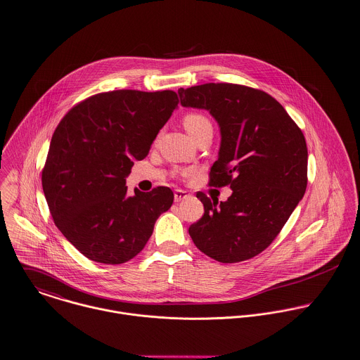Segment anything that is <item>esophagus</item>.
Returning <instances> with one entry per match:
<instances>
[{
	"mask_svg": "<svg viewBox=\"0 0 360 360\" xmlns=\"http://www.w3.org/2000/svg\"><path fill=\"white\" fill-rule=\"evenodd\" d=\"M189 195H188V192L186 191H184V189H176L175 192H174V200L178 203V202H181V200H184V199H186Z\"/></svg>",
	"mask_w": 360,
	"mask_h": 360,
	"instance_id": "1",
	"label": "esophagus"
}]
</instances>
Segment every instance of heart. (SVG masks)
<instances>
[{"mask_svg":"<svg viewBox=\"0 0 360 360\" xmlns=\"http://www.w3.org/2000/svg\"><path fill=\"white\" fill-rule=\"evenodd\" d=\"M184 127L191 134V136L195 138L200 131L212 127V122L206 115L200 112H189L184 117Z\"/></svg>","mask_w":360,"mask_h":360,"instance_id":"heart-1","label":"heart"}]
</instances>
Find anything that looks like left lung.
<instances>
[{
    "label": "left lung",
    "instance_id": "left-lung-1",
    "mask_svg": "<svg viewBox=\"0 0 360 360\" xmlns=\"http://www.w3.org/2000/svg\"><path fill=\"white\" fill-rule=\"evenodd\" d=\"M184 107L205 108L221 131L210 186H229L226 202L196 198L203 217L189 226L199 250L219 263L249 260L281 232L307 186V146L285 108L263 90L205 83L179 89Z\"/></svg>",
    "mask_w": 360,
    "mask_h": 360
}]
</instances>
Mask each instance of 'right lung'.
I'll return each instance as SVG.
<instances>
[{
  "label": "right lung",
  "instance_id": "1",
  "mask_svg": "<svg viewBox=\"0 0 360 360\" xmlns=\"http://www.w3.org/2000/svg\"><path fill=\"white\" fill-rule=\"evenodd\" d=\"M172 90H112L77 103L58 124L41 171L57 228L87 259L122 264L142 252L174 193L128 195L125 178L178 107Z\"/></svg>",
  "mask_w": 360,
  "mask_h": 360
}]
</instances>
